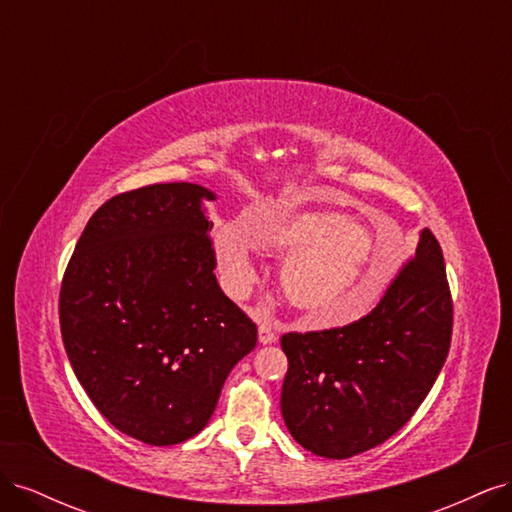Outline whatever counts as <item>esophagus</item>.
Masks as SVG:
<instances>
[{"mask_svg":"<svg viewBox=\"0 0 512 512\" xmlns=\"http://www.w3.org/2000/svg\"><path fill=\"white\" fill-rule=\"evenodd\" d=\"M277 339V335H275V331L271 329V324L269 322H260L258 324V342L262 344V346H267V344H273Z\"/></svg>","mask_w":512,"mask_h":512,"instance_id":"34e87169","label":"esophagus"}]
</instances>
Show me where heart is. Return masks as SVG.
Masks as SVG:
<instances>
[{
	"mask_svg": "<svg viewBox=\"0 0 512 512\" xmlns=\"http://www.w3.org/2000/svg\"><path fill=\"white\" fill-rule=\"evenodd\" d=\"M252 239L262 254L286 260V299L318 324L363 316L397 271L404 243L395 224L378 237L337 211H273L254 224ZM215 256L232 297H250L260 269L239 228L218 232Z\"/></svg>",
	"mask_w": 512,
	"mask_h": 512,
	"instance_id": "1",
	"label": "heart"
}]
</instances>
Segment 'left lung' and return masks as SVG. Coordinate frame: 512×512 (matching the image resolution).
<instances>
[{"label": "left lung", "instance_id": "left-lung-1", "mask_svg": "<svg viewBox=\"0 0 512 512\" xmlns=\"http://www.w3.org/2000/svg\"><path fill=\"white\" fill-rule=\"evenodd\" d=\"M453 299L429 228L367 316L339 329L286 333L282 416L292 438L327 459L369 451L404 427L451 348Z\"/></svg>", "mask_w": 512, "mask_h": 512}]
</instances>
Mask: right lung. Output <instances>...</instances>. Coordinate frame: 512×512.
<instances>
[{"instance_id":"right-lung-1","label":"right lung","mask_w":512,"mask_h":512,"mask_svg":"<svg viewBox=\"0 0 512 512\" xmlns=\"http://www.w3.org/2000/svg\"><path fill=\"white\" fill-rule=\"evenodd\" d=\"M196 183H153L91 215L59 292L76 378L108 423L151 446L203 431L258 329L215 280Z\"/></svg>"}]
</instances>
